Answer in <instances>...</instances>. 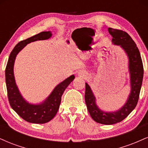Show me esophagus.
Segmentation results:
<instances>
[{
  "mask_svg": "<svg viewBox=\"0 0 148 148\" xmlns=\"http://www.w3.org/2000/svg\"><path fill=\"white\" fill-rule=\"evenodd\" d=\"M78 75L80 77H82V78H86L88 74L86 73V71H80V72L78 73Z\"/></svg>",
  "mask_w": 148,
  "mask_h": 148,
  "instance_id": "1",
  "label": "esophagus"
}]
</instances>
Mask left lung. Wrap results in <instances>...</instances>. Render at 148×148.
Listing matches in <instances>:
<instances>
[{
    "instance_id": "left-lung-1",
    "label": "left lung",
    "mask_w": 148,
    "mask_h": 148,
    "mask_svg": "<svg viewBox=\"0 0 148 148\" xmlns=\"http://www.w3.org/2000/svg\"><path fill=\"white\" fill-rule=\"evenodd\" d=\"M108 33L112 36V43L120 46L126 53L129 60L131 90L127 101L115 111H104L97 105L96 98L90 86L86 83L85 101L91 118L97 123L103 125H113L123 121L135 108L143 78V66L140 52L135 42L126 32L109 28Z\"/></svg>"
}]
</instances>
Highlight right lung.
Listing matches in <instances>:
<instances>
[{
  "label": "right lung",
  "instance_id": "obj_1",
  "mask_svg": "<svg viewBox=\"0 0 148 148\" xmlns=\"http://www.w3.org/2000/svg\"><path fill=\"white\" fill-rule=\"evenodd\" d=\"M51 36V31H44L18 42L12 51L6 66L5 81L10 106L21 118L30 123H47L55 117L59 109L64 91L75 78L74 75H72L58 84L47 99L40 103L34 104L28 102L20 93L14 74V64L16 56L30 42L48 40Z\"/></svg>",
  "mask_w": 148,
  "mask_h": 148
}]
</instances>
